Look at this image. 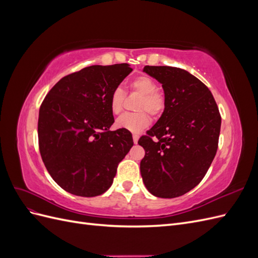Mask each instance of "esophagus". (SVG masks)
<instances>
[{
	"label": "esophagus",
	"mask_w": 258,
	"mask_h": 258,
	"mask_svg": "<svg viewBox=\"0 0 258 258\" xmlns=\"http://www.w3.org/2000/svg\"><path fill=\"white\" fill-rule=\"evenodd\" d=\"M138 141H139V136L134 135V143H135V144H137V143H138Z\"/></svg>",
	"instance_id": "esophagus-1"
}]
</instances>
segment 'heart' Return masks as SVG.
Masks as SVG:
<instances>
[{"label":"heart","mask_w":258,"mask_h":258,"mask_svg":"<svg viewBox=\"0 0 258 258\" xmlns=\"http://www.w3.org/2000/svg\"><path fill=\"white\" fill-rule=\"evenodd\" d=\"M131 87L142 98L138 103V111H146L152 116H158L165 107V97L157 90V84L151 77L141 75L131 83ZM124 93L122 89L113 90L110 98V108L113 114L118 115L123 108ZM150 124V117L145 112L126 113L116 119L115 127L124 129L132 134H139Z\"/></svg>","instance_id":"heart-1"}]
</instances>
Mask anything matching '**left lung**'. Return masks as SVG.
<instances>
[{
    "label": "left lung",
    "instance_id": "1",
    "mask_svg": "<svg viewBox=\"0 0 258 258\" xmlns=\"http://www.w3.org/2000/svg\"><path fill=\"white\" fill-rule=\"evenodd\" d=\"M143 72L161 84L165 108L148 136L139 140L145 150L140 170L152 195L175 198L206 175L217 151L221 115L209 88L185 70L146 66Z\"/></svg>",
    "mask_w": 258,
    "mask_h": 258
}]
</instances>
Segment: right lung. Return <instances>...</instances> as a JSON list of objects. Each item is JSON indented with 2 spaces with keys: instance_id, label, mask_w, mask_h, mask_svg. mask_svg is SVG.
I'll return each instance as SVG.
<instances>
[{
  "instance_id": "1",
  "label": "right lung",
  "mask_w": 258,
  "mask_h": 258,
  "mask_svg": "<svg viewBox=\"0 0 258 258\" xmlns=\"http://www.w3.org/2000/svg\"><path fill=\"white\" fill-rule=\"evenodd\" d=\"M131 72L127 63L87 67L61 79L44 99L37 124L40 152L48 173L66 191L95 197L111 187L134 140L127 130H110V98Z\"/></svg>"
}]
</instances>
